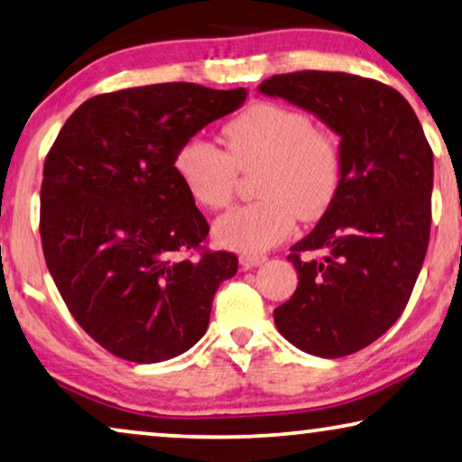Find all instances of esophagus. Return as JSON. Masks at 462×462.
<instances>
[{
	"label": "esophagus",
	"mask_w": 462,
	"mask_h": 462,
	"mask_svg": "<svg viewBox=\"0 0 462 462\" xmlns=\"http://www.w3.org/2000/svg\"><path fill=\"white\" fill-rule=\"evenodd\" d=\"M265 254H240V265H243L245 270H253V267L265 263Z\"/></svg>",
	"instance_id": "obj_1"
}]
</instances>
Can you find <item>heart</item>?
Here are the masks:
<instances>
[{
    "label": "heart",
    "mask_w": 462,
    "mask_h": 462,
    "mask_svg": "<svg viewBox=\"0 0 462 462\" xmlns=\"http://www.w3.org/2000/svg\"><path fill=\"white\" fill-rule=\"evenodd\" d=\"M226 151L190 139L176 153V174L199 205L226 208L240 171L259 170L257 203L234 208L213 224V238L228 249L257 254L291 236L297 217L326 213L340 187V151L299 109L254 103L222 130Z\"/></svg>",
    "instance_id": "b5f03b06"
}]
</instances>
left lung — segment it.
<instances>
[{
    "label": "left lung",
    "mask_w": 462,
    "mask_h": 462,
    "mask_svg": "<svg viewBox=\"0 0 462 462\" xmlns=\"http://www.w3.org/2000/svg\"><path fill=\"white\" fill-rule=\"evenodd\" d=\"M259 93L307 109L340 136L338 192L291 246L299 286L273 311L288 342L338 359L380 338L407 307L430 243L431 147L409 101L383 82L305 70L267 79Z\"/></svg>",
    "instance_id": "8db88e82"
}]
</instances>
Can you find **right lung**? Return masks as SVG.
<instances>
[{
	"instance_id": "1",
	"label": "right lung",
	"mask_w": 462,
	"mask_h": 462,
	"mask_svg": "<svg viewBox=\"0 0 462 462\" xmlns=\"http://www.w3.org/2000/svg\"><path fill=\"white\" fill-rule=\"evenodd\" d=\"M246 88L192 82L91 97L66 120L45 160L41 243L79 326L109 353L160 363L208 332L234 253L203 251L209 224L176 174V153Z\"/></svg>"
}]
</instances>
